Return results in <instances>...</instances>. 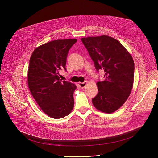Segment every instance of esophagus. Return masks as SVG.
Here are the masks:
<instances>
[{"instance_id":"1","label":"esophagus","mask_w":158,"mask_h":158,"mask_svg":"<svg viewBox=\"0 0 158 158\" xmlns=\"http://www.w3.org/2000/svg\"><path fill=\"white\" fill-rule=\"evenodd\" d=\"M87 84H88V82H87V81H85V82H84V83H78V86H79V87H80L81 89H83V88H84L87 85Z\"/></svg>"}]
</instances>
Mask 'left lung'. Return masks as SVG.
Wrapping results in <instances>:
<instances>
[{"mask_svg": "<svg viewBox=\"0 0 158 158\" xmlns=\"http://www.w3.org/2000/svg\"><path fill=\"white\" fill-rule=\"evenodd\" d=\"M97 71L104 69L105 80L97 83L98 94L92 98L94 107L103 113H114L127 101L133 86L135 63L122 44L111 36L81 38Z\"/></svg>", "mask_w": 158, "mask_h": 158, "instance_id": "obj_1", "label": "left lung"}]
</instances>
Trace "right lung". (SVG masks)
Instances as JSON below:
<instances>
[{
	"label": "right lung",
	"instance_id": "add662e5",
	"mask_svg": "<svg viewBox=\"0 0 158 158\" xmlns=\"http://www.w3.org/2000/svg\"><path fill=\"white\" fill-rule=\"evenodd\" d=\"M77 40L52 41L33 52L28 69V85L41 110L53 118H61L72 112L74 106L75 84L61 81L59 70L66 69L70 47Z\"/></svg>",
	"mask_w": 158,
	"mask_h": 158
}]
</instances>
